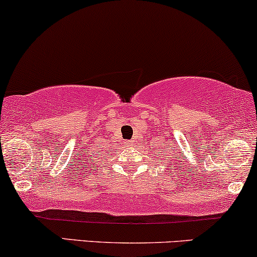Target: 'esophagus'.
I'll use <instances>...</instances> for the list:
<instances>
[{"label":"esophagus","instance_id":"34e87169","mask_svg":"<svg viewBox=\"0 0 257 257\" xmlns=\"http://www.w3.org/2000/svg\"><path fill=\"white\" fill-rule=\"evenodd\" d=\"M132 143H134V142H128V145H132Z\"/></svg>","mask_w":257,"mask_h":257}]
</instances>
